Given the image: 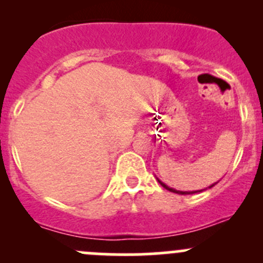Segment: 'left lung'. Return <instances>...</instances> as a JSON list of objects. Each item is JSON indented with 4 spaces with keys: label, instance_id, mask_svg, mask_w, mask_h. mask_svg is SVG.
Wrapping results in <instances>:
<instances>
[{
    "label": "left lung",
    "instance_id": "8db88e82",
    "mask_svg": "<svg viewBox=\"0 0 263 263\" xmlns=\"http://www.w3.org/2000/svg\"><path fill=\"white\" fill-rule=\"evenodd\" d=\"M158 179V178H156ZM158 182L160 183L161 185H163L164 188H165V190H168V191H171V192H173V193H178V195H193V193H197V192H202L203 190H200V191H177V190H174V188H171L169 187V185H166L165 183H163L160 181V179H158ZM217 183V182H216ZM216 183H214V184H211V185H209V188H211V187H214L215 184H216Z\"/></svg>",
    "mask_w": 263,
    "mask_h": 263
}]
</instances>
